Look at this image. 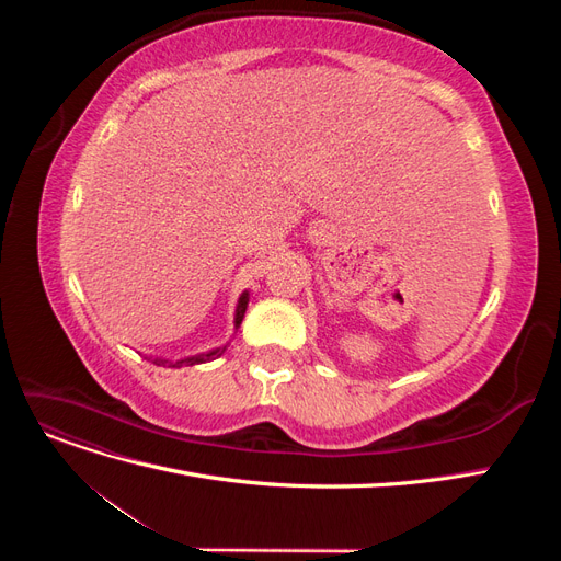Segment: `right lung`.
<instances>
[{"mask_svg": "<svg viewBox=\"0 0 561 561\" xmlns=\"http://www.w3.org/2000/svg\"><path fill=\"white\" fill-rule=\"evenodd\" d=\"M248 301H250V293L245 290V293H241V297H239V304H236V311H233V332L241 328V322H243V316H245V309H248ZM227 346H229V342L227 344H222V346H215V348H210V351H203V353H196V355H186V358H180V360H165V358H154V363L157 365H168V367H182V365H201V363H208V360H215V358H219V355H222L225 351H227Z\"/></svg>", "mask_w": 561, "mask_h": 561, "instance_id": "right-lung-1", "label": "right lung"}]
</instances>
